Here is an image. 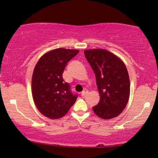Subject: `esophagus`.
Segmentation results:
<instances>
[{
  "label": "esophagus",
  "mask_w": 158,
  "mask_h": 158,
  "mask_svg": "<svg viewBox=\"0 0 158 158\" xmlns=\"http://www.w3.org/2000/svg\"><path fill=\"white\" fill-rule=\"evenodd\" d=\"M88 94V90H86V89H85L83 90V92L81 93V96H85V95H87Z\"/></svg>",
  "instance_id": "1"
}]
</instances>
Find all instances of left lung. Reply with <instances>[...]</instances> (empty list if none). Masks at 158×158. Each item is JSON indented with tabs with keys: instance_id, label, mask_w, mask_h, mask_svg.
I'll return each mask as SVG.
<instances>
[{
	"instance_id": "obj_1",
	"label": "left lung",
	"mask_w": 158,
	"mask_h": 158,
	"mask_svg": "<svg viewBox=\"0 0 158 158\" xmlns=\"http://www.w3.org/2000/svg\"><path fill=\"white\" fill-rule=\"evenodd\" d=\"M85 58L96 75L100 101L93 107L94 113L103 119L119 115L128 103L130 83L128 71L122 60L103 49L84 51Z\"/></svg>"
}]
</instances>
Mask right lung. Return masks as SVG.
<instances>
[{
  "instance_id": "1",
  "label": "right lung",
  "mask_w": 158,
  "mask_h": 158,
  "mask_svg": "<svg viewBox=\"0 0 158 158\" xmlns=\"http://www.w3.org/2000/svg\"><path fill=\"white\" fill-rule=\"evenodd\" d=\"M78 52L76 49H54L42 56L34 68L32 96L36 108L47 117H62L76 101L77 95L71 91L62 73L67 63Z\"/></svg>"
}]
</instances>
